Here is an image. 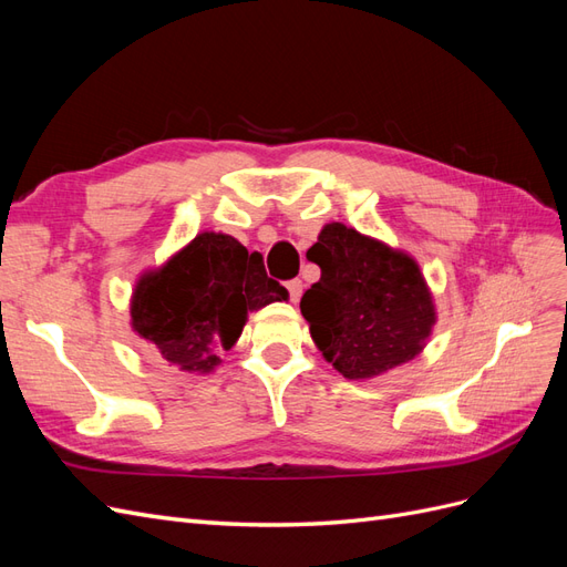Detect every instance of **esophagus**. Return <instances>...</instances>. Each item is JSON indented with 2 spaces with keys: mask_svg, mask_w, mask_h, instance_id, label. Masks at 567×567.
<instances>
[{
  "mask_svg": "<svg viewBox=\"0 0 567 567\" xmlns=\"http://www.w3.org/2000/svg\"><path fill=\"white\" fill-rule=\"evenodd\" d=\"M286 288H288V293H290V300L298 302L300 296H302V281H300V279H290V281L286 284Z\"/></svg>",
  "mask_w": 567,
  "mask_h": 567,
  "instance_id": "esophagus-1",
  "label": "esophagus"
}]
</instances>
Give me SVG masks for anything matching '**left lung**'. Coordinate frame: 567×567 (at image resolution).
I'll list each match as a JSON object with an SVG mask.
<instances>
[{
  "instance_id": "obj_1",
  "label": "left lung",
  "mask_w": 567,
  "mask_h": 567,
  "mask_svg": "<svg viewBox=\"0 0 567 567\" xmlns=\"http://www.w3.org/2000/svg\"><path fill=\"white\" fill-rule=\"evenodd\" d=\"M307 260L321 279L305 290L300 312L326 362L346 379H373L423 350L435 305L414 257L331 221Z\"/></svg>"
}]
</instances>
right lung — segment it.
<instances>
[{
  "label": "right lung",
  "mask_w": 567,
  "mask_h": 567,
  "mask_svg": "<svg viewBox=\"0 0 567 567\" xmlns=\"http://www.w3.org/2000/svg\"><path fill=\"white\" fill-rule=\"evenodd\" d=\"M288 300L267 277L262 255L234 236L203 231L169 260L140 277L132 293V329L186 373H210L241 336L248 312Z\"/></svg>",
  "instance_id": "obj_1"
}]
</instances>
